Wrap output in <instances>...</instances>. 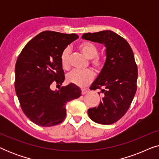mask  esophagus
I'll use <instances>...</instances> for the list:
<instances>
[{
  "instance_id": "1",
  "label": "esophagus",
  "mask_w": 159,
  "mask_h": 159,
  "mask_svg": "<svg viewBox=\"0 0 159 159\" xmlns=\"http://www.w3.org/2000/svg\"><path fill=\"white\" fill-rule=\"evenodd\" d=\"M88 92V90H87V89H82V95H84V94H86Z\"/></svg>"
}]
</instances>
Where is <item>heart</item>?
I'll return each instance as SVG.
<instances>
[{"label": "heart", "mask_w": 159, "mask_h": 159, "mask_svg": "<svg viewBox=\"0 0 159 159\" xmlns=\"http://www.w3.org/2000/svg\"><path fill=\"white\" fill-rule=\"evenodd\" d=\"M78 49L80 51L88 58L90 59V64L96 69H100L103 66V58L99 56L98 47L97 45L92 42L85 41L78 45ZM61 63L64 69H69L70 67V49L66 48L61 54ZM94 75L91 70H73L66 75V81L69 83L74 84L80 87L88 85L93 81Z\"/></svg>", "instance_id": "1"}]
</instances>
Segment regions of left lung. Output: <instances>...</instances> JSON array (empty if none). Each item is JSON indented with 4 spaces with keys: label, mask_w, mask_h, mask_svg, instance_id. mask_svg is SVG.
<instances>
[{
    "label": "left lung",
    "mask_w": 159,
    "mask_h": 159,
    "mask_svg": "<svg viewBox=\"0 0 159 159\" xmlns=\"http://www.w3.org/2000/svg\"><path fill=\"white\" fill-rule=\"evenodd\" d=\"M82 38L106 47L105 64L90 88L101 89L103 97L99 105L89 108L88 113L95 122L111 125L126 114L135 95L138 67L133 52L125 39L110 30L84 33Z\"/></svg>",
    "instance_id": "8db88e82"
}]
</instances>
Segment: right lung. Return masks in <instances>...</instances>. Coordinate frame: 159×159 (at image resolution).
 <instances>
[{"mask_svg": "<svg viewBox=\"0 0 159 159\" xmlns=\"http://www.w3.org/2000/svg\"><path fill=\"white\" fill-rule=\"evenodd\" d=\"M76 34L44 31L32 38L19 54L15 66V91L23 112L32 122L51 127L62 122L66 104L78 98L82 91L74 84L52 90V84L65 80L61 54L77 40Z\"/></svg>", "mask_w": 159, "mask_h": 159, "instance_id": "1", "label": "right lung"}]
</instances>
